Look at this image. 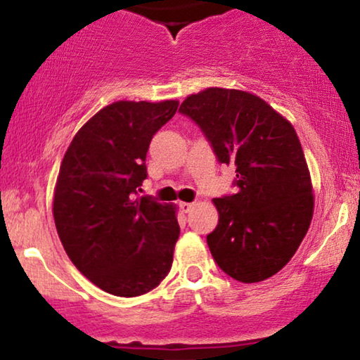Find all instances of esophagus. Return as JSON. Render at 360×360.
<instances>
[{
    "label": "esophagus",
    "instance_id": "obj_1",
    "mask_svg": "<svg viewBox=\"0 0 360 360\" xmlns=\"http://www.w3.org/2000/svg\"><path fill=\"white\" fill-rule=\"evenodd\" d=\"M193 206H195V203H185V201H181L180 203V208L184 213H190V211L193 210Z\"/></svg>",
    "mask_w": 360,
    "mask_h": 360
}]
</instances>
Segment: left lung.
Here are the masks:
<instances>
[{"mask_svg":"<svg viewBox=\"0 0 360 360\" xmlns=\"http://www.w3.org/2000/svg\"><path fill=\"white\" fill-rule=\"evenodd\" d=\"M219 164H234L236 193L214 198L219 221L206 243L229 277L254 283L282 270L313 216L311 179L293 126L259 96L208 88L180 105Z\"/></svg>","mask_w":360,"mask_h":360,"instance_id":"obj_1","label":"left lung"}]
</instances>
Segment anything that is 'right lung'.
I'll use <instances>...</instances> for the list:
<instances>
[{
    "mask_svg": "<svg viewBox=\"0 0 360 360\" xmlns=\"http://www.w3.org/2000/svg\"><path fill=\"white\" fill-rule=\"evenodd\" d=\"M179 101H116L73 137L53 193L58 238L73 265L105 292L139 297L170 272L180 226L172 205L139 196L152 137Z\"/></svg>",
    "mask_w": 360,
    "mask_h": 360,
    "instance_id": "add662e5",
    "label": "right lung"
}]
</instances>
